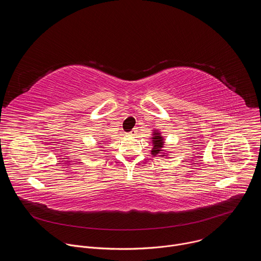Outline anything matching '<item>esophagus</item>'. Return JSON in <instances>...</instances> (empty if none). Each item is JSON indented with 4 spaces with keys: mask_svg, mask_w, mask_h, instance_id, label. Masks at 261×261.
Instances as JSON below:
<instances>
[{
    "mask_svg": "<svg viewBox=\"0 0 261 261\" xmlns=\"http://www.w3.org/2000/svg\"><path fill=\"white\" fill-rule=\"evenodd\" d=\"M136 132H137V131H136L135 129H133V130H131V131L129 132V135H135V134H136Z\"/></svg>",
    "mask_w": 261,
    "mask_h": 261,
    "instance_id": "1",
    "label": "esophagus"
}]
</instances>
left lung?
<instances>
[{"mask_svg":"<svg viewBox=\"0 0 261 261\" xmlns=\"http://www.w3.org/2000/svg\"><path fill=\"white\" fill-rule=\"evenodd\" d=\"M154 136L152 137V141H153V144H154V147H153V150H152V154L154 155V156H156V155H158V154H160L163 150H162V147H163V144H164V139L162 138V136L160 135V133L159 132H154V134H153ZM161 156H164V155H161Z\"/></svg>","mask_w":261,"mask_h":261,"instance_id":"left-lung-1","label":"left lung"}]
</instances>
